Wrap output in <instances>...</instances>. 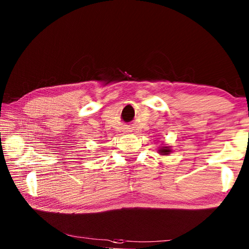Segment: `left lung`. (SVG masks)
<instances>
[{"label":"left lung","mask_w":249,"mask_h":249,"mask_svg":"<svg viewBox=\"0 0 249 249\" xmlns=\"http://www.w3.org/2000/svg\"><path fill=\"white\" fill-rule=\"evenodd\" d=\"M170 149H169V147H162V148H160L159 149V153L161 154V155H168V154H170Z\"/></svg>","instance_id":"left-lung-1"}]
</instances>
